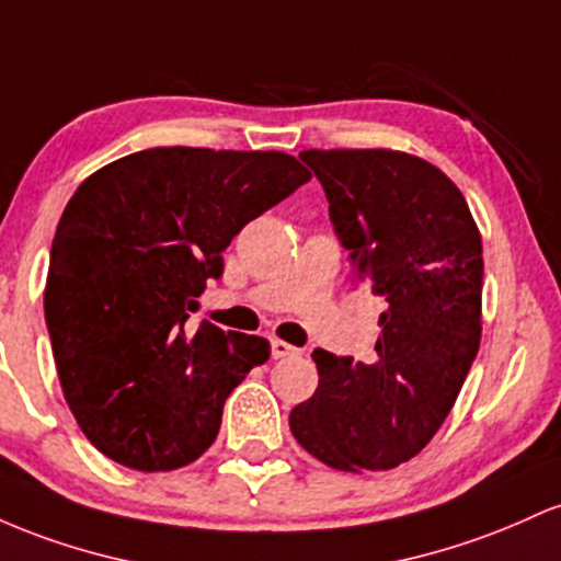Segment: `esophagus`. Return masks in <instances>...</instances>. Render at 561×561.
I'll use <instances>...</instances> for the list:
<instances>
[{"instance_id": "34e87169", "label": "esophagus", "mask_w": 561, "mask_h": 561, "mask_svg": "<svg viewBox=\"0 0 561 561\" xmlns=\"http://www.w3.org/2000/svg\"><path fill=\"white\" fill-rule=\"evenodd\" d=\"M270 352H273L275 360H283V357H291L297 355V347H291L288 342H283V339H270Z\"/></svg>"}]
</instances>
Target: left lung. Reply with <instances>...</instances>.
<instances>
[{
    "label": "left lung",
    "mask_w": 561,
    "mask_h": 561,
    "mask_svg": "<svg viewBox=\"0 0 561 561\" xmlns=\"http://www.w3.org/2000/svg\"><path fill=\"white\" fill-rule=\"evenodd\" d=\"M355 278L387 301L368 363L314 350L318 389L288 416L325 467L411 461L461 392L482 336V238L453 182L398 150H301Z\"/></svg>",
    "instance_id": "1"
}]
</instances>
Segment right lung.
I'll return each mask as SVG.
<instances>
[{"mask_svg":"<svg viewBox=\"0 0 561 561\" xmlns=\"http://www.w3.org/2000/svg\"><path fill=\"white\" fill-rule=\"evenodd\" d=\"M310 178L278 150L178 145L81 182L55 230L44 320L62 394L100 453L172 471L209 450L225 400L270 342L187 320L243 225Z\"/></svg>","mask_w":561,"mask_h":561,"instance_id":"right-lung-1","label":"right lung"}]
</instances>
